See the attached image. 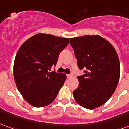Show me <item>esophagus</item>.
Masks as SVG:
<instances>
[{
	"label": "esophagus",
	"mask_w": 129,
	"mask_h": 129,
	"mask_svg": "<svg viewBox=\"0 0 129 129\" xmlns=\"http://www.w3.org/2000/svg\"><path fill=\"white\" fill-rule=\"evenodd\" d=\"M73 76H74V75H73V74H67V78H71Z\"/></svg>",
	"instance_id": "esophagus-1"
}]
</instances>
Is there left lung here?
Listing matches in <instances>:
<instances>
[{
    "label": "left lung",
    "mask_w": 129,
    "mask_h": 129,
    "mask_svg": "<svg viewBox=\"0 0 129 129\" xmlns=\"http://www.w3.org/2000/svg\"><path fill=\"white\" fill-rule=\"evenodd\" d=\"M80 69L85 74L78 76V87L73 92L80 106L94 109L104 104L114 93L119 82L120 64L111 43L99 35L70 38Z\"/></svg>",
    "instance_id": "left-lung-1"
}]
</instances>
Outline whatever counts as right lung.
I'll list each match as a JSON object with an SVG mask.
<instances>
[{
  "instance_id": "right-lung-1",
  "label": "right lung",
  "mask_w": 129,
  "mask_h": 129,
  "mask_svg": "<svg viewBox=\"0 0 129 129\" xmlns=\"http://www.w3.org/2000/svg\"><path fill=\"white\" fill-rule=\"evenodd\" d=\"M69 43L68 38L40 33L19 48L14 64L15 82L23 98L33 107L51 104L63 86L65 74L49 71Z\"/></svg>"
}]
</instances>
